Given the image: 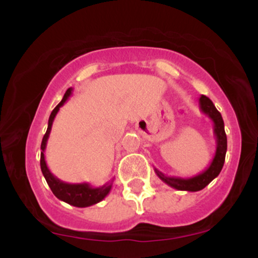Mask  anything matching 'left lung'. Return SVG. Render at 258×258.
<instances>
[{
  "label": "left lung",
  "mask_w": 258,
  "mask_h": 258,
  "mask_svg": "<svg viewBox=\"0 0 258 258\" xmlns=\"http://www.w3.org/2000/svg\"><path fill=\"white\" fill-rule=\"evenodd\" d=\"M200 110L207 115L214 122V135L216 137V153L214 159H212L210 166L205 171L197 174V176L190 177V178H179V177H170L165 176L164 173L160 172L155 168V172L162 182L166 183L167 185L172 186L177 190H186V191H199L204 189L212 182L216 177L221 172L223 167L224 159H226L227 153V136L224 132V122L222 119L221 112L216 109L212 100L207 98L206 96H201L199 98Z\"/></svg>",
  "instance_id": "1"
}]
</instances>
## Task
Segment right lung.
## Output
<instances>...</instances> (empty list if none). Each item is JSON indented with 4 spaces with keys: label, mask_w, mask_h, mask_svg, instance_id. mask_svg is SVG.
<instances>
[{
    "label": "right lung",
    "mask_w": 258,
    "mask_h": 258,
    "mask_svg": "<svg viewBox=\"0 0 258 258\" xmlns=\"http://www.w3.org/2000/svg\"><path fill=\"white\" fill-rule=\"evenodd\" d=\"M72 92H73V88H68L67 92H65L63 99H61L60 103L53 109L51 115H49L48 127H47V131L44 133L42 138V143H41L40 165H41V171H42L43 177L46 178L47 184L49 185V188H51L53 194H54L59 200L64 201V203L76 207H88L104 199L106 195L109 194V191L111 190L112 180L110 183H106L104 185L98 186V188H93L90 183H76V184L65 183L63 180L57 178V177L49 171V168L46 164V160H44V150H46L47 141H48L49 133H51L53 121H54L55 115H57V112L59 111V109H60V106H63L64 103L69 99L70 96H72Z\"/></svg>",
    "instance_id": "add662e5"
}]
</instances>
